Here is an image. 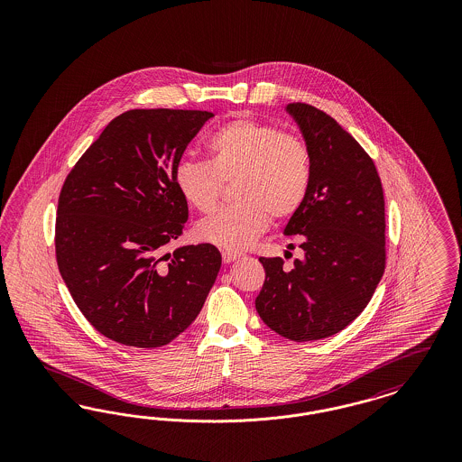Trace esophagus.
<instances>
[{"label": "esophagus", "mask_w": 462, "mask_h": 462, "mask_svg": "<svg viewBox=\"0 0 462 462\" xmlns=\"http://www.w3.org/2000/svg\"><path fill=\"white\" fill-rule=\"evenodd\" d=\"M221 258H223V263H232V262L239 260V258H241V254H239V253H236V251H223Z\"/></svg>", "instance_id": "obj_1"}]
</instances>
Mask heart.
Instances as JSON below:
<instances>
[{
    "label": "heart",
    "mask_w": 462,
    "mask_h": 462,
    "mask_svg": "<svg viewBox=\"0 0 462 462\" xmlns=\"http://www.w3.org/2000/svg\"><path fill=\"white\" fill-rule=\"evenodd\" d=\"M206 145L209 162L181 159L176 164V190L190 208L209 213L220 200L223 183L234 181L232 198L237 202L199 221L200 241L241 251L266 232L272 218L289 220L303 208L313 161L300 134L239 117L211 133Z\"/></svg>",
    "instance_id": "b5f03b06"
}]
</instances>
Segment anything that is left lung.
I'll list each match as a JSON object with an SVG mask.
<instances>
[{"label": "left lung", "instance_id": "left-lung-1", "mask_svg": "<svg viewBox=\"0 0 462 462\" xmlns=\"http://www.w3.org/2000/svg\"><path fill=\"white\" fill-rule=\"evenodd\" d=\"M287 112L313 161L310 194L284 228L305 256L291 270L282 258H260L256 310L270 329L301 343L345 329L367 307L386 264V221L381 178L352 134L313 106Z\"/></svg>", "mask_w": 462, "mask_h": 462}]
</instances>
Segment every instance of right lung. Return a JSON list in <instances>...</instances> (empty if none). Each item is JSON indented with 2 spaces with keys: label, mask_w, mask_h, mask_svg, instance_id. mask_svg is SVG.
<instances>
[{
  "label": "right lung",
  "mask_w": 462,
  "mask_h": 462,
  "mask_svg": "<svg viewBox=\"0 0 462 462\" xmlns=\"http://www.w3.org/2000/svg\"><path fill=\"white\" fill-rule=\"evenodd\" d=\"M209 117L208 110L123 112L64 181L57 264L81 313L116 343H171L196 320L217 281L221 254L213 244L162 254L189 218L176 164Z\"/></svg>",
  "instance_id": "add662e5"
}]
</instances>
